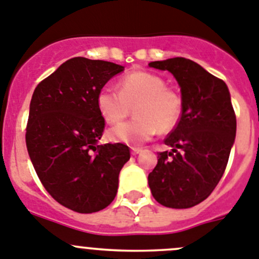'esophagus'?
I'll return each mask as SVG.
<instances>
[{"label": "esophagus", "mask_w": 259, "mask_h": 259, "mask_svg": "<svg viewBox=\"0 0 259 259\" xmlns=\"http://www.w3.org/2000/svg\"><path fill=\"white\" fill-rule=\"evenodd\" d=\"M142 151H143V149L139 148V147H132V154H133V156H135V154H138V153H141Z\"/></svg>", "instance_id": "obj_1"}]
</instances>
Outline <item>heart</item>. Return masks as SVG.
I'll use <instances>...</instances> for the list:
<instances>
[{
  "instance_id": "heart-1",
  "label": "heart",
  "mask_w": 259,
  "mask_h": 259,
  "mask_svg": "<svg viewBox=\"0 0 259 259\" xmlns=\"http://www.w3.org/2000/svg\"><path fill=\"white\" fill-rule=\"evenodd\" d=\"M134 106L135 117L111 127L110 141L141 144L157 132L167 133L180 118L183 102L161 76L148 71H133L118 81V92L103 88L97 96V107L108 124H117Z\"/></svg>"
}]
</instances>
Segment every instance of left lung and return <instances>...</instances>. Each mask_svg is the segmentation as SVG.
<instances>
[{
    "mask_svg": "<svg viewBox=\"0 0 259 259\" xmlns=\"http://www.w3.org/2000/svg\"><path fill=\"white\" fill-rule=\"evenodd\" d=\"M149 66L175 76L183 101L180 120L163 141L172 149L158 152L149 188L159 204L190 208L213 192L228 165L236 134L230 93L224 80L184 57Z\"/></svg>",
    "mask_w": 259,
    "mask_h": 259,
    "instance_id": "8db88e82",
    "label": "left lung"
}]
</instances>
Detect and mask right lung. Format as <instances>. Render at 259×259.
I'll use <instances>...</instances> for the list:
<instances>
[{
	"instance_id": "right-lung-1",
	"label": "right lung",
	"mask_w": 259,
	"mask_h": 259,
	"mask_svg": "<svg viewBox=\"0 0 259 259\" xmlns=\"http://www.w3.org/2000/svg\"><path fill=\"white\" fill-rule=\"evenodd\" d=\"M124 66L74 57L43 79L30 101L25 142L40 183L55 200L79 213L115 199L118 174L129 161L122 143L98 146L105 118L97 107L103 85Z\"/></svg>"
}]
</instances>
